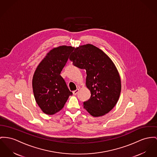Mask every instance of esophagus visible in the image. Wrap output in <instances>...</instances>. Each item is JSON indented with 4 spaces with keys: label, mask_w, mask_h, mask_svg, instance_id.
<instances>
[{
    "label": "esophagus",
    "mask_w": 157,
    "mask_h": 157,
    "mask_svg": "<svg viewBox=\"0 0 157 157\" xmlns=\"http://www.w3.org/2000/svg\"><path fill=\"white\" fill-rule=\"evenodd\" d=\"M78 92H79V89H76L75 90H74V91L73 92V94H74V95H76V94H78Z\"/></svg>",
    "instance_id": "1"
}]
</instances>
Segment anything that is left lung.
<instances>
[{
    "mask_svg": "<svg viewBox=\"0 0 157 157\" xmlns=\"http://www.w3.org/2000/svg\"><path fill=\"white\" fill-rule=\"evenodd\" d=\"M70 59L74 66L86 71V83L91 96L84 102V108L94 117L109 113L121 92V80L114 63L102 51L90 44L75 48Z\"/></svg>",
    "mask_w": 157,
    "mask_h": 157,
    "instance_id": "1",
    "label": "left lung"
}]
</instances>
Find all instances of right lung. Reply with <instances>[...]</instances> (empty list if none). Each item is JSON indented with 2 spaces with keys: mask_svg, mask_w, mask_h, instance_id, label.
Wrapping results in <instances>:
<instances>
[{
  "mask_svg": "<svg viewBox=\"0 0 157 157\" xmlns=\"http://www.w3.org/2000/svg\"><path fill=\"white\" fill-rule=\"evenodd\" d=\"M73 51L74 48L67 46L53 49L34 72L32 82L34 96L42 111L48 115L61 110L73 94L60 74Z\"/></svg>",
  "mask_w": 157,
  "mask_h": 157,
  "instance_id": "1",
  "label": "right lung"
}]
</instances>
